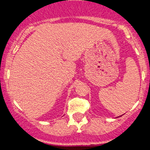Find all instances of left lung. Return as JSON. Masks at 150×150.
Returning <instances> with one entry per match:
<instances>
[{"label":"left lung","instance_id":"8db88e82","mask_svg":"<svg viewBox=\"0 0 150 150\" xmlns=\"http://www.w3.org/2000/svg\"><path fill=\"white\" fill-rule=\"evenodd\" d=\"M122 116V115H120V117H121Z\"/></svg>","mask_w":150,"mask_h":150}]
</instances>
